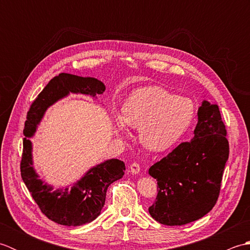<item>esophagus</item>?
Masks as SVG:
<instances>
[{
  "label": "esophagus",
  "instance_id": "esophagus-1",
  "mask_svg": "<svg viewBox=\"0 0 250 250\" xmlns=\"http://www.w3.org/2000/svg\"><path fill=\"white\" fill-rule=\"evenodd\" d=\"M130 169H131V172L133 173V174H139L141 167H140V166H139V163H135V162H134V163L131 164Z\"/></svg>",
  "mask_w": 250,
  "mask_h": 250
}]
</instances>
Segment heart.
<instances>
[{"label":"heart","mask_w":250,"mask_h":250,"mask_svg":"<svg viewBox=\"0 0 250 250\" xmlns=\"http://www.w3.org/2000/svg\"><path fill=\"white\" fill-rule=\"evenodd\" d=\"M195 105L166 89L145 87L135 90L125 101L121 117L113 119L116 135L125 133V125L140 129L142 144L150 151H164L182 140L192 125Z\"/></svg>","instance_id":"heart-1"}]
</instances>
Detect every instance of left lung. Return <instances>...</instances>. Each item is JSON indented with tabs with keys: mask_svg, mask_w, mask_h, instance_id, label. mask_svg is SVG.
Listing matches in <instances>:
<instances>
[{
	"mask_svg": "<svg viewBox=\"0 0 250 250\" xmlns=\"http://www.w3.org/2000/svg\"><path fill=\"white\" fill-rule=\"evenodd\" d=\"M190 142L179 144L150 167L159 191L148 210L166 226H183L205 216L218 200L229 142L219 107L204 100Z\"/></svg>",
	"mask_w": 250,
	"mask_h": 250,
	"instance_id": "8db88e82",
	"label": "left lung"
}]
</instances>
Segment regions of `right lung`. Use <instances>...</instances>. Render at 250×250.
I'll return each instance as SVG.
<instances>
[{
	"mask_svg": "<svg viewBox=\"0 0 250 250\" xmlns=\"http://www.w3.org/2000/svg\"><path fill=\"white\" fill-rule=\"evenodd\" d=\"M105 89V84L97 78L61 73L47 83L26 115L23 153L20 164L21 177L42 213L62 226H83L98 218L105 204L108 186L124 176L125 166L118 159H109L90 168L72 185L71 189L66 186L54 190V187L41 179L35 171L30 137L35 134L46 110L59 100L70 93L97 99V95L102 94Z\"/></svg>",
	"mask_w": 250,
	"mask_h": 250,
	"instance_id": "1",
	"label": "right lung"
}]
</instances>
